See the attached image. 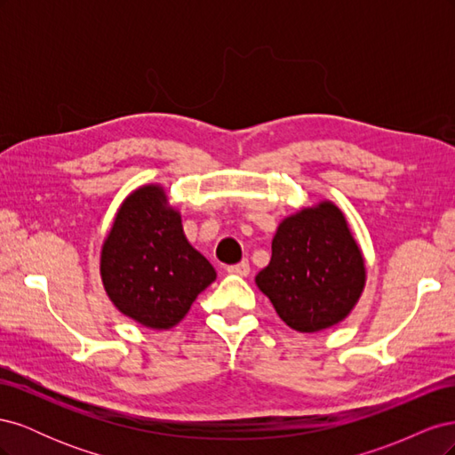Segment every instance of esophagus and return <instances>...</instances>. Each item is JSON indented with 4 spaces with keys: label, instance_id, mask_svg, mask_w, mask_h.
Returning <instances> with one entry per match:
<instances>
[{
    "label": "esophagus",
    "instance_id": "34e87169",
    "mask_svg": "<svg viewBox=\"0 0 455 455\" xmlns=\"http://www.w3.org/2000/svg\"><path fill=\"white\" fill-rule=\"evenodd\" d=\"M226 271H228L229 275H237V277H246V275L251 273V266H249V261H241V264L229 266Z\"/></svg>",
    "mask_w": 455,
    "mask_h": 455
}]
</instances>
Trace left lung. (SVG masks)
<instances>
[{
  "mask_svg": "<svg viewBox=\"0 0 455 455\" xmlns=\"http://www.w3.org/2000/svg\"><path fill=\"white\" fill-rule=\"evenodd\" d=\"M254 281L284 324L311 334L347 319L359 304L366 261L346 214L324 199L281 220L269 266Z\"/></svg>",
  "mask_w": 455,
  "mask_h": 455,
  "instance_id": "obj_1",
  "label": "left lung"
}]
</instances>
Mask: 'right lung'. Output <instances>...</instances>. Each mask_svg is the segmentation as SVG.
<instances>
[{
    "label": "right lung",
    "mask_w": 455,
    "mask_h": 455,
    "mask_svg": "<svg viewBox=\"0 0 455 455\" xmlns=\"http://www.w3.org/2000/svg\"><path fill=\"white\" fill-rule=\"evenodd\" d=\"M109 301L134 323L171 330L216 281V271L184 235L182 214L161 184H144L123 199L100 251Z\"/></svg>",
    "instance_id": "add662e5"
}]
</instances>
